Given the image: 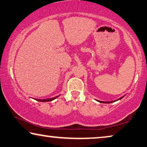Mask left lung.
I'll return each instance as SVG.
<instances>
[{"label": "left lung", "instance_id": "1", "mask_svg": "<svg viewBox=\"0 0 147 147\" xmlns=\"http://www.w3.org/2000/svg\"><path fill=\"white\" fill-rule=\"evenodd\" d=\"M125 96H122V97H121L120 98H119V99H117V100H114V101H111V102H104V101H100V100H96V101L97 102H100V103H105V104H109V103H112V102H116V101H117V100H121V98H123Z\"/></svg>", "mask_w": 147, "mask_h": 147}]
</instances>
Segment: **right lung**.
<instances>
[{
    "mask_svg": "<svg viewBox=\"0 0 147 147\" xmlns=\"http://www.w3.org/2000/svg\"><path fill=\"white\" fill-rule=\"evenodd\" d=\"M59 95V96H57L55 97H53V98H47V99H36V98H35V100H37V101H39V102H51L53 101V100H54L55 99H56V98H57Z\"/></svg>",
    "mask_w": 147,
    "mask_h": 147,
    "instance_id": "right-lung-1",
    "label": "right lung"
}]
</instances>
